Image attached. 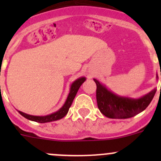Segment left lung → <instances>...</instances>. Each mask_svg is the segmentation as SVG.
Masks as SVG:
<instances>
[{"label":"left lung","mask_w":161,"mask_h":161,"mask_svg":"<svg viewBox=\"0 0 161 161\" xmlns=\"http://www.w3.org/2000/svg\"><path fill=\"white\" fill-rule=\"evenodd\" d=\"M156 79H158L157 74ZM93 80L97 84V106L100 112L109 118L126 119L136 116L149 106L157 92V89H153L139 98L121 97L108 90L97 79Z\"/></svg>","instance_id":"8db88e82"}]
</instances>
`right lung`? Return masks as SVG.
<instances>
[{
    "label": "right lung",
    "instance_id": "add662e5",
    "mask_svg": "<svg viewBox=\"0 0 161 161\" xmlns=\"http://www.w3.org/2000/svg\"><path fill=\"white\" fill-rule=\"evenodd\" d=\"M86 80V77H80L79 79H77L76 80H75L74 82L71 83L70 86V91H69V93L68 95L67 99H66L65 102H64V105L60 108L58 111L56 112H53V113L50 114L45 115V116H34V115H30L28 114L23 113V112L18 111L19 113L21 115L25 118L26 119L30 120V121H36V122L39 123H47V122H51V121H58V120L61 119L62 118H64L66 114L69 112V108H70L71 103H72L73 100L75 97L76 93H77L78 90L80 88V86H82V84Z\"/></svg>",
    "mask_w": 161,
    "mask_h": 161
}]
</instances>
